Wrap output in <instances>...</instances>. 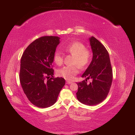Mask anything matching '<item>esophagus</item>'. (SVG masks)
Returning <instances> with one entry per match:
<instances>
[{
    "instance_id": "1",
    "label": "esophagus",
    "mask_w": 135,
    "mask_h": 135,
    "mask_svg": "<svg viewBox=\"0 0 135 135\" xmlns=\"http://www.w3.org/2000/svg\"><path fill=\"white\" fill-rule=\"evenodd\" d=\"M71 83H72V82H71V81H66V83L68 84H71Z\"/></svg>"
}]
</instances>
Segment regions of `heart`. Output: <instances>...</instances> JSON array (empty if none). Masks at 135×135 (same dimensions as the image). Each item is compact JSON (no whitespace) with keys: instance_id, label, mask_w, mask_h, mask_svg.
Masks as SVG:
<instances>
[{"instance_id":"1","label":"heart","mask_w":135,"mask_h":135,"mask_svg":"<svg viewBox=\"0 0 135 135\" xmlns=\"http://www.w3.org/2000/svg\"><path fill=\"white\" fill-rule=\"evenodd\" d=\"M63 49L68 53L74 55L72 64L74 65L65 66L58 71L59 76L71 80L74 79L79 73V68L84 69L89 65L92 59V52L86 49L85 45L79 41H76L65 46ZM54 61L56 64L61 65L63 63L64 56L62 53L56 51L54 55Z\"/></svg>"}]
</instances>
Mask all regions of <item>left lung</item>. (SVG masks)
<instances>
[{"label":"left lung","instance_id":"left-lung-1","mask_svg":"<svg viewBox=\"0 0 135 135\" xmlns=\"http://www.w3.org/2000/svg\"><path fill=\"white\" fill-rule=\"evenodd\" d=\"M93 52L92 61L82 77L86 79L77 82V98L88 105H95L102 102L107 98L113 81V70L108 52L104 46L94 37L90 38ZM92 81L87 83V79Z\"/></svg>","mask_w":135,"mask_h":135}]
</instances>
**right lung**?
<instances>
[{"instance_id":"obj_1","label":"right lung","mask_w":135,"mask_h":135,"mask_svg":"<svg viewBox=\"0 0 135 135\" xmlns=\"http://www.w3.org/2000/svg\"><path fill=\"white\" fill-rule=\"evenodd\" d=\"M57 36H43L33 41L25 50L21 58L20 80L22 89L31 104L47 108L55 103L65 80L54 77L52 64Z\"/></svg>"}]
</instances>
